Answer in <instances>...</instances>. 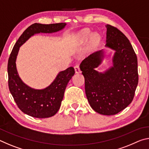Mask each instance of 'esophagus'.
<instances>
[{"instance_id": "1", "label": "esophagus", "mask_w": 149, "mask_h": 149, "mask_svg": "<svg viewBox=\"0 0 149 149\" xmlns=\"http://www.w3.org/2000/svg\"><path fill=\"white\" fill-rule=\"evenodd\" d=\"M74 69H75V73H76V74H79V73H80L81 70H80L79 65H77V64L75 65L74 66Z\"/></svg>"}]
</instances>
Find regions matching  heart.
<instances>
[{"label": "heart", "mask_w": 149, "mask_h": 149, "mask_svg": "<svg viewBox=\"0 0 149 149\" xmlns=\"http://www.w3.org/2000/svg\"><path fill=\"white\" fill-rule=\"evenodd\" d=\"M83 35H84L85 37H88V36H89V35H90V33H88V32H85V33H83Z\"/></svg>", "instance_id": "obj_1"}]
</instances>
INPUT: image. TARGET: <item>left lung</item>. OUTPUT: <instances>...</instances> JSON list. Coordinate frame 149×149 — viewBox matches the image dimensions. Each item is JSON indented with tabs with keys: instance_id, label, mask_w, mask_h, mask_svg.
<instances>
[{
	"instance_id": "obj_1",
	"label": "left lung",
	"mask_w": 149,
	"mask_h": 149,
	"mask_svg": "<svg viewBox=\"0 0 149 149\" xmlns=\"http://www.w3.org/2000/svg\"><path fill=\"white\" fill-rule=\"evenodd\" d=\"M106 27L105 46L115 51L113 65L104 72L95 70L104 58L101 50L85 58L79 67L90 106L100 114L110 116L118 114L132 102L139 76L137 58L129 40L116 27L108 24Z\"/></svg>"
}]
</instances>
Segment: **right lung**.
<instances>
[{
    "label": "right lung",
    "instance_id": "add662e5",
    "mask_svg": "<svg viewBox=\"0 0 149 149\" xmlns=\"http://www.w3.org/2000/svg\"><path fill=\"white\" fill-rule=\"evenodd\" d=\"M66 24H33L25 30L14 45L8 62V87L17 107L25 114L37 118L56 114L60 109L68 83L75 74L73 67L60 72L53 82L43 89H35L20 79L16 61L19 47L36 33H51L64 29Z\"/></svg>",
    "mask_w": 149,
    "mask_h": 149
}]
</instances>
